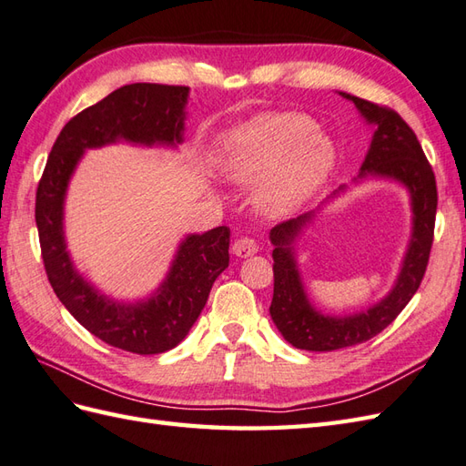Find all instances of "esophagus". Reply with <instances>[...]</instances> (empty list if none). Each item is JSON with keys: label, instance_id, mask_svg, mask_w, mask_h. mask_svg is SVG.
Here are the masks:
<instances>
[{"label": "esophagus", "instance_id": "obj_1", "mask_svg": "<svg viewBox=\"0 0 466 466\" xmlns=\"http://www.w3.org/2000/svg\"><path fill=\"white\" fill-rule=\"evenodd\" d=\"M232 252L238 258H250L258 252V244L252 238H238V240L232 244Z\"/></svg>", "mask_w": 466, "mask_h": 466}]
</instances>
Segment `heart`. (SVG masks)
<instances>
[{
    "mask_svg": "<svg viewBox=\"0 0 466 466\" xmlns=\"http://www.w3.org/2000/svg\"><path fill=\"white\" fill-rule=\"evenodd\" d=\"M338 162L333 138L301 113H266L236 125L220 140L226 178L252 187L268 216L299 210L328 182Z\"/></svg>",
    "mask_w": 466,
    "mask_h": 466,
    "instance_id": "obj_1",
    "label": "heart"
}]
</instances>
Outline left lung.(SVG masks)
Masks as SVG:
<instances>
[{"label":"left lung","instance_id":"1","mask_svg":"<svg viewBox=\"0 0 466 466\" xmlns=\"http://www.w3.org/2000/svg\"><path fill=\"white\" fill-rule=\"evenodd\" d=\"M339 95L351 101L365 123L373 127L370 150L353 182L360 184L370 178H380L401 184L409 192L410 214H413L410 238L401 269L385 298L361 311L328 316L309 301L296 258L298 238L316 218V212L301 214L269 230V242L274 244V298L269 316L288 343L306 351L351 348L381 333L419 289L429 262L432 230H435L437 182L415 133L401 116L387 106L343 91ZM345 188L348 187H339L331 198L345 192Z\"/></svg>","mask_w":466,"mask_h":466}]
</instances>
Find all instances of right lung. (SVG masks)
<instances>
[{"instance_id":"add662e5","label":"right lung","mask_w":466,"mask_h":466,"mask_svg":"<svg viewBox=\"0 0 466 466\" xmlns=\"http://www.w3.org/2000/svg\"><path fill=\"white\" fill-rule=\"evenodd\" d=\"M188 86L133 83L106 95L63 127L37 187L35 222L43 264L61 304L95 338L153 355L187 338L207 306L214 279L228 268L230 228L188 234L160 286L145 299L118 301L75 268L65 240V197L85 150L128 143L177 148L184 140Z\"/></svg>"}]
</instances>
